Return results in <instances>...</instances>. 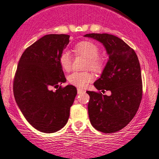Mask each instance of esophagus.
<instances>
[{
  "instance_id": "esophagus-1",
  "label": "esophagus",
  "mask_w": 159,
  "mask_h": 159,
  "mask_svg": "<svg viewBox=\"0 0 159 159\" xmlns=\"http://www.w3.org/2000/svg\"><path fill=\"white\" fill-rule=\"evenodd\" d=\"M77 92H78V94H81V93H84V92H85V91L81 89H78Z\"/></svg>"
}]
</instances>
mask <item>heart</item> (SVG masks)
Here are the masks:
<instances>
[{
  "label": "heart",
  "mask_w": 159,
  "mask_h": 159,
  "mask_svg": "<svg viewBox=\"0 0 159 159\" xmlns=\"http://www.w3.org/2000/svg\"><path fill=\"white\" fill-rule=\"evenodd\" d=\"M76 54H81L87 58L86 68L95 71H100L105 65L104 58L99 56V46L90 41H82L76 43L73 47ZM59 62L62 68L65 71H69L71 68L72 59L70 53L67 51L62 52L59 56ZM94 75L90 72H74L69 75L67 80L72 85L77 87H85L89 83L94 80Z\"/></svg>",
  "instance_id": "obj_1"
}]
</instances>
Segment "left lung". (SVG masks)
Wrapping results in <instances>:
<instances>
[{
    "label": "left lung",
    "instance_id": "obj_1",
    "mask_svg": "<svg viewBox=\"0 0 159 159\" xmlns=\"http://www.w3.org/2000/svg\"><path fill=\"white\" fill-rule=\"evenodd\" d=\"M101 42L109 54L101 77L94 85L99 92L87 91L89 116L92 125L103 133L124 128L138 111L143 97L141 69L136 53L123 40L107 33L84 35ZM99 90H111V96Z\"/></svg>",
    "mask_w": 159,
    "mask_h": 159
}]
</instances>
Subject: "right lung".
Here are the masks:
<instances>
[{
  "label": "right lung",
  "mask_w": 159,
  "mask_h": 159,
  "mask_svg": "<svg viewBox=\"0 0 159 159\" xmlns=\"http://www.w3.org/2000/svg\"><path fill=\"white\" fill-rule=\"evenodd\" d=\"M70 35L49 34L27 47L21 56L14 78L15 100L23 116L40 132H57L67 124L77 94L75 86H60L66 81L59 56ZM52 88H56L54 92Z\"/></svg>",
  "instance_id": "right-lung-1"
}]
</instances>
